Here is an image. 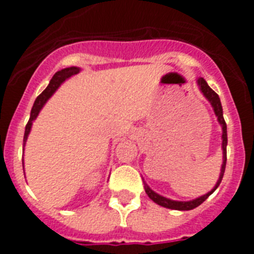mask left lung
<instances>
[{
    "label": "left lung",
    "mask_w": 254,
    "mask_h": 254,
    "mask_svg": "<svg viewBox=\"0 0 254 254\" xmlns=\"http://www.w3.org/2000/svg\"><path fill=\"white\" fill-rule=\"evenodd\" d=\"M198 85L201 91L203 93V95L207 98L208 102L211 103L212 108H214L215 114H216L217 120H219V123L223 126V167H221V173H220V178L217 181L216 186L211 192L208 193L203 194V196L198 197V198L193 199V201H187V202H182V201H172L169 198H165V197L160 196V194L155 193L154 190H150L149 186L145 183V192L147 193V196L154 201L155 203H158V205L163 206V207L167 208H172V210H181V211H187V210H192V208L197 207L199 206L203 201L207 199V197L210 196L211 193H214V190L219 187V185L221 183V179L224 177V172H225V165H226V143H228V134H226V123L224 121V116H223V107H221V102H220V98L216 93H215L212 89L207 85L206 80L203 77L198 78Z\"/></svg>",
    "instance_id": "obj_1"
}]
</instances>
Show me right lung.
Returning a JSON list of instances; mask_svg holds the SVG:
<instances>
[{"instance_id": "1", "label": "right lung", "mask_w": 254, "mask_h": 254, "mask_svg": "<svg viewBox=\"0 0 254 254\" xmlns=\"http://www.w3.org/2000/svg\"><path fill=\"white\" fill-rule=\"evenodd\" d=\"M78 71H80V69H78L77 67H68V68L61 69V71L56 72L55 76L51 78V81H49L48 86H47L46 89L42 91V94H39V95L37 96V99H35V102H34V105H33V108H31L30 118H29L28 123H26V126H25V133H24V145H25L26 138H28V134H29V132H30L33 121L37 118V116L39 114L40 109L43 108V105L46 104L47 100H48L49 98L53 95V93L57 90L58 86H60V85L62 84V82L66 80V78L71 77L72 75H76Z\"/></svg>"}]
</instances>
